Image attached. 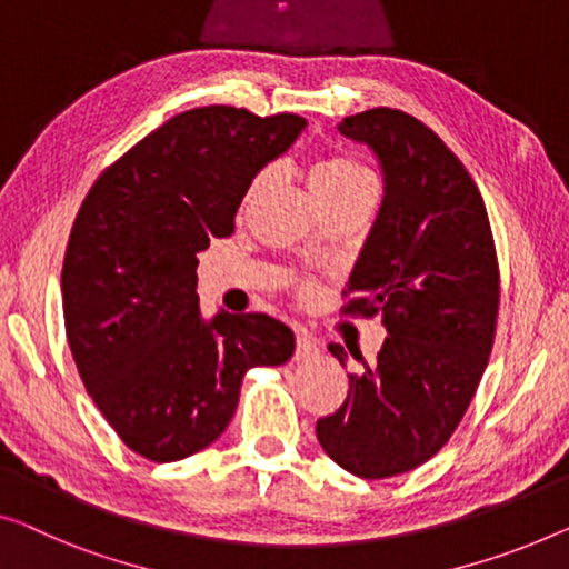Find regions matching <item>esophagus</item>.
I'll return each mask as SVG.
<instances>
[{"label":"esophagus","instance_id":"obj_1","mask_svg":"<svg viewBox=\"0 0 569 569\" xmlns=\"http://www.w3.org/2000/svg\"><path fill=\"white\" fill-rule=\"evenodd\" d=\"M317 352H319V350H317V339L309 337V335H299V337H296V355H293L296 360H299V362H301V360H311Z\"/></svg>","mask_w":569,"mask_h":569}]
</instances>
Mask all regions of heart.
<instances>
[{"label": "heart", "mask_w": 569, "mask_h": 569, "mask_svg": "<svg viewBox=\"0 0 569 569\" xmlns=\"http://www.w3.org/2000/svg\"><path fill=\"white\" fill-rule=\"evenodd\" d=\"M268 178L270 173H260L256 181H252L248 191V201L256 199L258 193L266 189ZM366 183H370V173L360 163H355L352 158H345V156L321 158L311 166V173H309V186L313 197H332V193L350 191L355 186H366Z\"/></svg>", "instance_id": "b5f03b06"}]
</instances>
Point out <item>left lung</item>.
<instances>
[{
	"label": "left lung",
	"instance_id": "obj_1",
	"mask_svg": "<svg viewBox=\"0 0 569 569\" xmlns=\"http://www.w3.org/2000/svg\"><path fill=\"white\" fill-rule=\"evenodd\" d=\"M337 130L383 176L345 311L380 313L388 337L372 366L347 372L350 391L317 439L339 468L376 480L419 468L462 421L493 350L501 281L478 186L429 127L380 107ZM329 352L347 368L342 345Z\"/></svg>",
	"mask_w": 569,
	"mask_h": 569
}]
</instances>
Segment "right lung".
I'll use <instances>...</instances> for the list:
<instances>
[{"label":"right lung","mask_w":569,"mask_h":569,"mask_svg":"<svg viewBox=\"0 0 569 569\" xmlns=\"http://www.w3.org/2000/svg\"><path fill=\"white\" fill-rule=\"evenodd\" d=\"M307 120L199 107L152 130L91 186L68 240V347L122 442L152 462L209 447L232 421L244 372L283 366L291 327L268 313L203 317L199 252L230 237L252 178Z\"/></svg>","instance_id":"obj_1"}]
</instances>
